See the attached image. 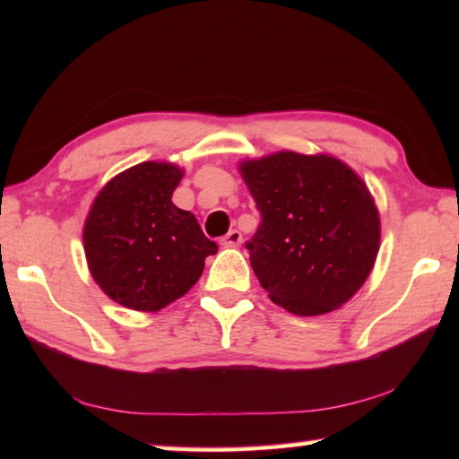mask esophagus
<instances>
[{"label": "esophagus", "mask_w": 459, "mask_h": 459, "mask_svg": "<svg viewBox=\"0 0 459 459\" xmlns=\"http://www.w3.org/2000/svg\"><path fill=\"white\" fill-rule=\"evenodd\" d=\"M240 240H243V235H240L238 230H230L221 238V245L227 247V248H235V247L240 245Z\"/></svg>", "instance_id": "esophagus-1"}]
</instances>
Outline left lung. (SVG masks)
I'll return each instance as SVG.
<instances>
[{"label": "left lung", "instance_id": "obj_1", "mask_svg": "<svg viewBox=\"0 0 459 459\" xmlns=\"http://www.w3.org/2000/svg\"><path fill=\"white\" fill-rule=\"evenodd\" d=\"M261 212L251 267L273 304L295 316L344 306L375 267L380 214L367 184L328 153L281 150L238 164Z\"/></svg>", "mask_w": 459, "mask_h": 459}]
</instances>
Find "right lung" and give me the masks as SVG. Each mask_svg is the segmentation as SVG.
<instances>
[{
  "instance_id": "1",
  "label": "right lung",
  "mask_w": 459,
  "mask_h": 459,
  "mask_svg": "<svg viewBox=\"0 0 459 459\" xmlns=\"http://www.w3.org/2000/svg\"><path fill=\"white\" fill-rule=\"evenodd\" d=\"M184 169L142 161L111 178L92 200L82 227L95 283L119 306L160 312L190 291L208 255L219 251L196 216L172 202Z\"/></svg>"
}]
</instances>
